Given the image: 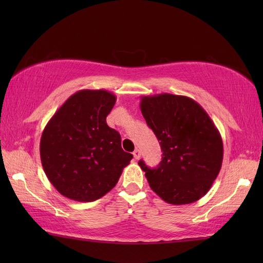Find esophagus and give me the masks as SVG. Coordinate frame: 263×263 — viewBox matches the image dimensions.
<instances>
[{
  "mask_svg": "<svg viewBox=\"0 0 263 263\" xmlns=\"http://www.w3.org/2000/svg\"><path fill=\"white\" fill-rule=\"evenodd\" d=\"M140 156H141V153H140V150H139V149H136L135 152H133V157H135L136 159L140 158Z\"/></svg>",
  "mask_w": 263,
  "mask_h": 263,
  "instance_id": "1",
  "label": "esophagus"
}]
</instances>
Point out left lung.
<instances>
[{"label":"left lung","instance_id":"8db88e82","mask_svg":"<svg viewBox=\"0 0 263 263\" xmlns=\"http://www.w3.org/2000/svg\"><path fill=\"white\" fill-rule=\"evenodd\" d=\"M140 108L163 150L157 168L139 161L150 187L167 203L198 201L221 168L224 147L214 122L195 100L178 95L143 96Z\"/></svg>","mask_w":263,"mask_h":263}]
</instances>
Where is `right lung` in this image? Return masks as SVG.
Returning <instances> with one entry per match:
<instances>
[{
  "label": "right lung",
  "mask_w": 263,
  "mask_h": 263,
  "mask_svg": "<svg viewBox=\"0 0 263 263\" xmlns=\"http://www.w3.org/2000/svg\"><path fill=\"white\" fill-rule=\"evenodd\" d=\"M116 102L107 90L77 91L44 128L41 159L53 186L64 197L91 202L109 192L133 156L106 123Z\"/></svg>",
  "instance_id": "obj_1"
}]
</instances>
